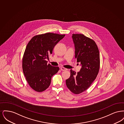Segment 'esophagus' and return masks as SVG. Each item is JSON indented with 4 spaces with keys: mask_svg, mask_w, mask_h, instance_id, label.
<instances>
[{
    "mask_svg": "<svg viewBox=\"0 0 124 124\" xmlns=\"http://www.w3.org/2000/svg\"><path fill=\"white\" fill-rule=\"evenodd\" d=\"M60 70H61V71H66L67 69L66 68H65L64 67H61V68H60Z\"/></svg>",
    "mask_w": 124,
    "mask_h": 124,
    "instance_id": "1",
    "label": "esophagus"
}]
</instances>
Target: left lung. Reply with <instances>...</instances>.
<instances>
[{
	"label": "left lung",
	"instance_id": "8db88e82",
	"mask_svg": "<svg viewBox=\"0 0 124 124\" xmlns=\"http://www.w3.org/2000/svg\"><path fill=\"white\" fill-rule=\"evenodd\" d=\"M72 38L75 58L82 68L77 73L71 69L66 85L72 93L78 94L88 88L96 79L100 68V56L97 45L92 39L82 34H72Z\"/></svg>",
	"mask_w": 124,
	"mask_h": 124
}]
</instances>
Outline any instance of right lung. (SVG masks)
I'll use <instances>...</instances> for the list:
<instances>
[{
    "label": "right lung",
    "mask_w": 124,
    "mask_h": 124,
    "mask_svg": "<svg viewBox=\"0 0 124 124\" xmlns=\"http://www.w3.org/2000/svg\"><path fill=\"white\" fill-rule=\"evenodd\" d=\"M65 36L51 32L37 35L27 45L22 59V69L30 86L36 92H42L48 88L52 77L59 70V67L48 64L46 59Z\"/></svg>",
    "instance_id": "obj_1"
}]
</instances>
